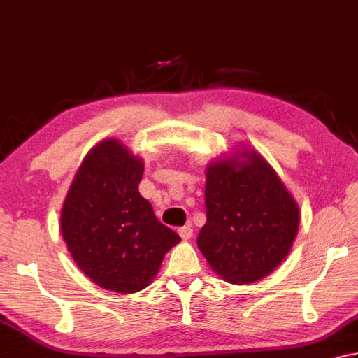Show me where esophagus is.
<instances>
[{"label": "esophagus", "instance_id": "obj_1", "mask_svg": "<svg viewBox=\"0 0 358 358\" xmlns=\"http://www.w3.org/2000/svg\"><path fill=\"white\" fill-rule=\"evenodd\" d=\"M178 234H180L181 239L187 241V239H191V237H192L194 229H192V227H189V225L181 227V228H178Z\"/></svg>", "mask_w": 358, "mask_h": 358}]
</instances>
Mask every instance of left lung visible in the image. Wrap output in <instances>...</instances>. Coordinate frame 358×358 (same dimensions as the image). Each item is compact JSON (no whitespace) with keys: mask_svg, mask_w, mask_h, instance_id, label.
<instances>
[{"mask_svg":"<svg viewBox=\"0 0 358 358\" xmlns=\"http://www.w3.org/2000/svg\"><path fill=\"white\" fill-rule=\"evenodd\" d=\"M239 156L206 167V223L197 245L217 275L242 285L268 276L289 255L299 209L257 152Z\"/></svg>","mask_w":358,"mask_h":358,"instance_id":"1","label":"left lung"}]
</instances>
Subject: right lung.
<instances>
[{"label":"right lung","mask_w":358,"mask_h":358,"mask_svg":"<svg viewBox=\"0 0 358 358\" xmlns=\"http://www.w3.org/2000/svg\"><path fill=\"white\" fill-rule=\"evenodd\" d=\"M143 161L117 139L83 159L62 208V234L85 275L102 289L135 293L155 278L181 239L163 225L138 191Z\"/></svg>","instance_id":"obj_1"}]
</instances>
